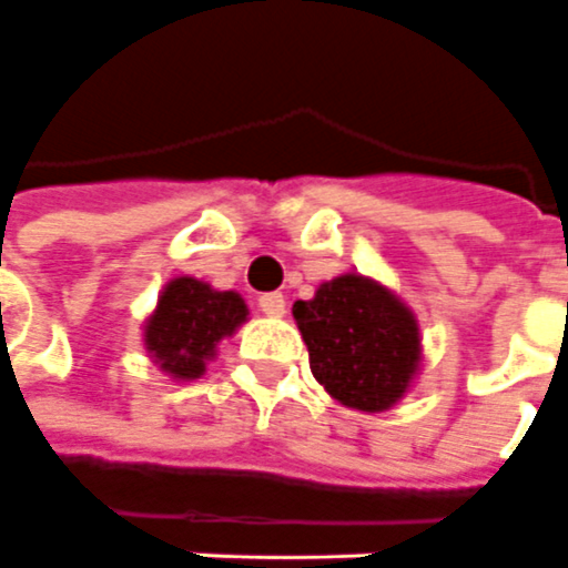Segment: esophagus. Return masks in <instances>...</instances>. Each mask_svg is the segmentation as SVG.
I'll return each instance as SVG.
<instances>
[{
  "label": "esophagus",
  "mask_w": 568,
  "mask_h": 568,
  "mask_svg": "<svg viewBox=\"0 0 568 568\" xmlns=\"http://www.w3.org/2000/svg\"><path fill=\"white\" fill-rule=\"evenodd\" d=\"M260 312L268 317H284V312H287V300H284L281 293H263V296H260Z\"/></svg>",
  "instance_id": "obj_1"
}]
</instances>
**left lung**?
I'll use <instances>...</instances> for the list:
<instances>
[{"label": "left lung", "mask_w": 568, "mask_h": 568, "mask_svg": "<svg viewBox=\"0 0 568 568\" xmlns=\"http://www.w3.org/2000/svg\"><path fill=\"white\" fill-rule=\"evenodd\" d=\"M293 317L315 379L352 409H392L419 369L416 317L373 277H333L293 305Z\"/></svg>", "instance_id": "left-lung-1"}]
</instances>
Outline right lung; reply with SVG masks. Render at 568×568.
Wrapping results in <instances>:
<instances>
[{"label":"right lung","instance_id":"1","mask_svg":"<svg viewBox=\"0 0 568 568\" xmlns=\"http://www.w3.org/2000/svg\"><path fill=\"white\" fill-rule=\"evenodd\" d=\"M247 321V305L235 291H213L199 277H174L149 315L143 345L174 379H199L220 339Z\"/></svg>","mask_w":568,"mask_h":568}]
</instances>
